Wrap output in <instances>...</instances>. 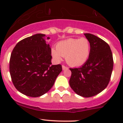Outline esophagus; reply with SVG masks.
<instances>
[{
  "mask_svg": "<svg viewBox=\"0 0 123 123\" xmlns=\"http://www.w3.org/2000/svg\"><path fill=\"white\" fill-rule=\"evenodd\" d=\"M62 68L63 70H65V69H67L68 68L67 67L65 66V65H62Z\"/></svg>",
  "mask_w": 123,
  "mask_h": 123,
  "instance_id": "1",
  "label": "esophagus"
}]
</instances>
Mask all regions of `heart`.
Listing matches in <instances>:
<instances>
[{
  "instance_id": "obj_1",
  "label": "heart",
  "mask_w": 123,
  "mask_h": 123,
  "mask_svg": "<svg viewBox=\"0 0 123 123\" xmlns=\"http://www.w3.org/2000/svg\"><path fill=\"white\" fill-rule=\"evenodd\" d=\"M90 52V43L87 38H68L59 42L56 49L52 48V55L56 62L65 57L68 65L72 67L82 65L86 62Z\"/></svg>"
}]
</instances>
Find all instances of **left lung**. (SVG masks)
Listing matches in <instances>:
<instances>
[{"label":"left lung","instance_id":"left-lung-1","mask_svg":"<svg viewBox=\"0 0 123 123\" xmlns=\"http://www.w3.org/2000/svg\"><path fill=\"white\" fill-rule=\"evenodd\" d=\"M90 43L86 62L79 68H69V85L75 93L85 98L95 96L107 87L113 69V57L110 46L98 37L85 33Z\"/></svg>","mask_w":123,"mask_h":123}]
</instances>
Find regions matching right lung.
<instances>
[{"label":"right lung","mask_w":123,"mask_h":123,"mask_svg":"<svg viewBox=\"0 0 123 123\" xmlns=\"http://www.w3.org/2000/svg\"><path fill=\"white\" fill-rule=\"evenodd\" d=\"M45 38V34H36L24 38L11 54L9 72L12 83L26 96L38 97L48 92L62 70L60 64L52 65L51 48Z\"/></svg>","instance_id":"right-lung-1"}]
</instances>
